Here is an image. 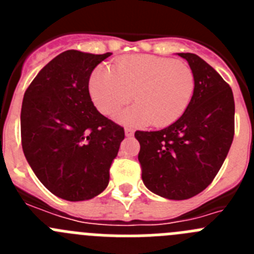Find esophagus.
<instances>
[{
	"label": "esophagus",
	"instance_id": "esophagus-1",
	"mask_svg": "<svg viewBox=\"0 0 254 254\" xmlns=\"http://www.w3.org/2000/svg\"><path fill=\"white\" fill-rule=\"evenodd\" d=\"M125 133H126V136H127V137H131V136H133V129L128 128V127H127V128L125 129Z\"/></svg>",
	"mask_w": 254,
	"mask_h": 254
}]
</instances>
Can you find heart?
I'll return each mask as SVG.
<instances>
[{
  "mask_svg": "<svg viewBox=\"0 0 254 254\" xmlns=\"http://www.w3.org/2000/svg\"><path fill=\"white\" fill-rule=\"evenodd\" d=\"M114 70L96 67L89 78V94L100 113L113 116L134 93L137 103L117 116L123 125H172L187 111L193 96V71L179 61L133 55L117 61Z\"/></svg>",
  "mask_w": 254,
  "mask_h": 254,
  "instance_id": "b5f03b06",
  "label": "heart"
}]
</instances>
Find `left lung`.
Wrapping results in <instances>:
<instances>
[{"label": "left lung", "mask_w": 254, "mask_h": 254, "mask_svg": "<svg viewBox=\"0 0 254 254\" xmlns=\"http://www.w3.org/2000/svg\"><path fill=\"white\" fill-rule=\"evenodd\" d=\"M185 58L194 75L187 111L160 131H136L142 182L168 199H187L214 181L234 137V96L224 78L193 53Z\"/></svg>", "instance_id": "left-lung-1"}]
</instances>
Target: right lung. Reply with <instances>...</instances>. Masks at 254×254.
Listing matches in <instances>:
<instances>
[{
	"mask_svg": "<svg viewBox=\"0 0 254 254\" xmlns=\"http://www.w3.org/2000/svg\"><path fill=\"white\" fill-rule=\"evenodd\" d=\"M111 55L62 52L24 94L22 151L42 185L67 201L102 193L125 138L123 127L99 113L89 94L91 72Z\"/></svg>",
	"mask_w": 254,
	"mask_h": 254,
	"instance_id": "add662e5",
	"label": "right lung"
}]
</instances>
